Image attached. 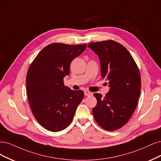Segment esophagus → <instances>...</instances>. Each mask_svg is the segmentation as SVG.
<instances>
[{"label": "esophagus", "mask_w": 161, "mask_h": 161, "mask_svg": "<svg viewBox=\"0 0 161 161\" xmlns=\"http://www.w3.org/2000/svg\"><path fill=\"white\" fill-rule=\"evenodd\" d=\"M84 95L86 96H92L93 95V93L91 92H89V91H84Z\"/></svg>", "instance_id": "obj_1"}]
</instances>
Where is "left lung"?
<instances>
[{"label":"left lung","mask_w":161,"mask_h":161,"mask_svg":"<svg viewBox=\"0 0 161 161\" xmlns=\"http://www.w3.org/2000/svg\"><path fill=\"white\" fill-rule=\"evenodd\" d=\"M87 47L99 57L102 77L110 86L104 97L98 93L94 94L97 105L93 115L102 128L115 130L125 125L135 110L141 93V74L129 51L116 41L91 43Z\"/></svg>","instance_id":"obj_1"}]
</instances>
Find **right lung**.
Returning <instances> with one entry per match:
<instances>
[{
    "label": "right lung",
    "instance_id": "right-lung-1",
    "mask_svg": "<svg viewBox=\"0 0 161 161\" xmlns=\"http://www.w3.org/2000/svg\"><path fill=\"white\" fill-rule=\"evenodd\" d=\"M87 45L53 43L41 50L31 64L26 77L27 95L37 121L51 132L63 130L71 124L84 98L82 90L65 86L71 62Z\"/></svg>",
    "mask_w": 161,
    "mask_h": 161
}]
</instances>
